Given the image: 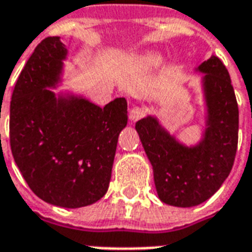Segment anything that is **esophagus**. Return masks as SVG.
Returning a JSON list of instances; mask_svg holds the SVG:
<instances>
[{"instance_id":"1","label":"esophagus","mask_w":252,"mask_h":252,"mask_svg":"<svg viewBox=\"0 0 252 252\" xmlns=\"http://www.w3.org/2000/svg\"><path fill=\"white\" fill-rule=\"evenodd\" d=\"M145 108H142V107H134V108H132L129 112L130 122H137V120H140L141 118H144V116H145Z\"/></svg>"}]
</instances>
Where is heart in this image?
Masks as SVG:
<instances>
[{
	"label": "heart",
	"mask_w": 252,
	"mask_h": 252,
	"mask_svg": "<svg viewBox=\"0 0 252 252\" xmlns=\"http://www.w3.org/2000/svg\"><path fill=\"white\" fill-rule=\"evenodd\" d=\"M161 56L157 55V53H145L144 56H141L138 59V64L141 65L142 68H154V66H158L161 64Z\"/></svg>",
	"instance_id": "obj_1"
}]
</instances>
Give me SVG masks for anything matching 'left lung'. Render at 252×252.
I'll return each mask as SVG.
<instances>
[{
    "instance_id": "left-lung-1",
    "label": "left lung",
    "mask_w": 252,
    "mask_h": 252,
    "mask_svg": "<svg viewBox=\"0 0 252 252\" xmlns=\"http://www.w3.org/2000/svg\"><path fill=\"white\" fill-rule=\"evenodd\" d=\"M196 70L205 74L201 82L207 107L199 144L179 142L152 115L136 123L158 197L172 207H195L215 195L230 174L238 145V104L227 69L211 56Z\"/></svg>"
}]
</instances>
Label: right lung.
Instances as JSON below:
<instances>
[{"mask_svg":"<svg viewBox=\"0 0 252 252\" xmlns=\"http://www.w3.org/2000/svg\"><path fill=\"white\" fill-rule=\"evenodd\" d=\"M68 49L45 37L18 77L10 102V146L31 191L45 203L81 208L106 195L126 98L100 108L84 96L56 95Z\"/></svg>","mask_w":252,"mask_h":252,"instance_id":"right-lung-1","label":"right lung"}]
</instances>
